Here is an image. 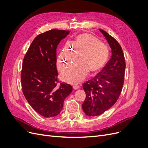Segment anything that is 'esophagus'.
Wrapping results in <instances>:
<instances>
[{
    "label": "esophagus",
    "mask_w": 148,
    "mask_h": 148,
    "mask_svg": "<svg viewBox=\"0 0 148 148\" xmlns=\"http://www.w3.org/2000/svg\"><path fill=\"white\" fill-rule=\"evenodd\" d=\"M73 88L74 89H78L79 88V85H78V84H75L73 86Z\"/></svg>",
    "instance_id": "1"
}]
</instances>
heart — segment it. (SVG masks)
I'll return each instance as SVG.
<instances>
[{
    "label": "heart",
    "mask_w": 148,
    "mask_h": 148,
    "mask_svg": "<svg viewBox=\"0 0 148 148\" xmlns=\"http://www.w3.org/2000/svg\"><path fill=\"white\" fill-rule=\"evenodd\" d=\"M78 55L79 61L62 75L64 81L70 83L81 82L89 71L91 73L99 71L108 60L109 49L92 34H81L61 51L57 59V69L60 71H64L77 60Z\"/></svg>",
    "instance_id": "1"
}]
</instances>
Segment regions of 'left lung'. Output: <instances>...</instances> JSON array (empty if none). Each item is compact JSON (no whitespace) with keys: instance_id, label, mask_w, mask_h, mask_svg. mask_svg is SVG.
I'll return each mask as SVG.
<instances>
[{"instance_id":"left-lung-1","label":"left lung","mask_w":148,"mask_h":148,"mask_svg":"<svg viewBox=\"0 0 148 148\" xmlns=\"http://www.w3.org/2000/svg\"><path fill=\"white\" fill-rule=\"evenodd\" d=\"M112 49L111 59L101 71L83 84L86 99L82 104L86 115L97 116L112 107L120 95L124 83L125 60L119 43L99 29Z\"/></svg>"}]
</instances>
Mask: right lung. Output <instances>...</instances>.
I'll return each instance as SVG.
<instances>
[{"mask_svg":"<svg viewBox=\"0 0 148 148\" xmlns=\"http://www.w3.org/2000/svg\"><path fill=\"white\" fill-rule=\"evenodd\" d=\"M69 31L51 29L38 35L25 56L21 71L22 91L29 105L44 117L59 115L70 84L57 79L56 50Z\"/></svg>","mask_w":148,"mask_h":148,"instance_id":"obj_1","label":"right lung"}]
</instances>
